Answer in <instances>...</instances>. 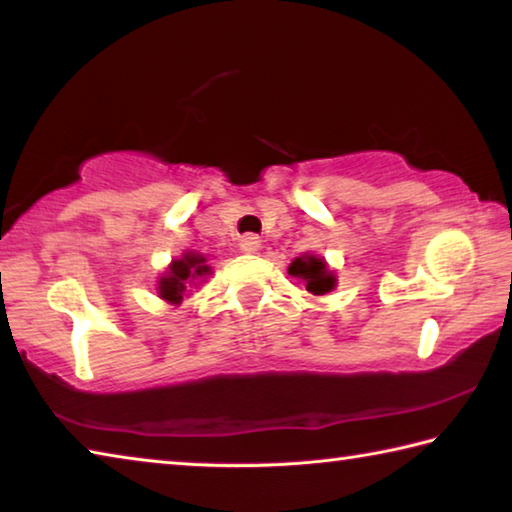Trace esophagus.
Returning a JSON list of instances; mask_svg holds the SVG:
<instances>
[{"mask_svg":"<svg viewBox=\"0 0 512 512\" xmlns=\"http://www.w3.org/2000/svg\"><path fill=\"white\" fill-rule=\"evenodd\" d=\"M239 248L244 250V253H257L259 248H262V239H259L257 235H246V237H241L239 239Z\"/></svg>","mask_w":512,"mask_h":512,"instance_id":"obj_1","label":"esophagus"}]
</instances>
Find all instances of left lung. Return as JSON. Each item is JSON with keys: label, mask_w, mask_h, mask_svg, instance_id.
<instances>
[{"label": "left lung", "mask_w": 512, "mask_h": 512, "mask_svg": "<svg viewBox=\"0 0 512 512\" xmlns=\"http://www.w3.org/2000/svg\"><path fill=\"white\" fill-rule=\"evenodd\" d=\"M289 275L305 282L311 296H327L329 291L336 289V273L327 266L323 257L314 253H305L293 259L289 264Z\"/></svg>", "instance_id": "left-lung-1"}]
</instances>
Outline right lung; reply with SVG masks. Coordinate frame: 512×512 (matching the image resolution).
Returning <instances> with one entry per match:
<instances>
[{
  "mask_svg": "<svg viewBox=\"0 0 512 512\" xmlns=\"http://www.w3.org/2000/svg\"><path fill=\"white\" fill-rule=\"evenodd\" d=\"M212 275V266L207 264V257L194 250H187L183 257L171 259L167 271L160 275L158 282V298H162L169 305H180L185 296H189V289L198 287Z\"/></svg>",
  "mask_w": 512,
  "mask_h": 512,
  "instance_id": "right-lung-1",
  "label": "right lung"
}]
</instances>
